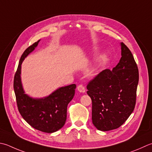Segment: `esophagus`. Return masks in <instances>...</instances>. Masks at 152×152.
I'll return each mask as SVG.
<instances>
[{
    "label": "esophagus",
    "instance_id": "obj_1",
    "mask_svg": "<svg viewBox=\"0 0 152 152\" xmlns=\"http://www.w3.org/2000/svg\"><path fill=\"white\" fill-rule=\"evenodd\" d=\"M77 89H78V90L80 92H82V93H84V92L86 91V88L82 84L78 85V87H77Z\"/></svg>",
    "mask_w": 152,
    "mask_h": 152
}]
</instances>
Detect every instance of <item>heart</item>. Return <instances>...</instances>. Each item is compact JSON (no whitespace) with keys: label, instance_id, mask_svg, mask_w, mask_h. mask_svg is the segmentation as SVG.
<instances>
[{"label":"heart","instance_id":"heart-1","mask_svg":"<svg viewBox=\"0 0 152 152\" xmlns=\"http://www.w3.org/2000/svg\"><path fill=\"white\" fill-rule=\"evenodd\" d=\"M96 66H92L90 68H88L87 72H88L89 75H91V74H93L95 72H96Z\"/></svg>","mask_w":152,"mask_h":152}]
</instances>
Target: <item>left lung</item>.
Segmentation results:
<instances>
[{
	"label": "left lung",
	"instance_id": "8db88e82",
	"mask_svg": "<svg viewBox=\"0 0 152 152\" xmlns=\"http://www.w3.org/2000/svg\"><path fill=\"white\" fill-rule=\"evenodd\" d=\"M121 58L111 70L99 73L87 85L92 102V123L98 130L118 129L135 107L138 68L131 51L122 42Z\"/></svg>",
	"mask_w": 152,
	"mask_h": 152
}]
</instances>
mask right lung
I'll use <instances>...</instances> for the list:
<instances>
[{"mask_svg": "<svg viewBox=\"0 0 152 152\" xmlns=\"http://www.w3.org/2000/svg\"><path fill=\"white\" fill-rule=\"evenodd\" d=\"M40 40L28 47L21 56L14 78V90L20 115L29 125L41 132L52 133L64 125L67 106L73 99L76 84L58 88L49 96L34 99L24 93L21 82V64Z\"/></svg>", "mask_w": 152, "mask_h": 152, "instance_id": "add662e5", "label": "right lung"}]
</instances>
